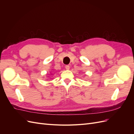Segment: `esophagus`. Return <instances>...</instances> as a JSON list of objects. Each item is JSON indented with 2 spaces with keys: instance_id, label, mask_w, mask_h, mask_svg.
Masks as SVG:
<instances>
[{
  "instance_id": "esophagus-1",
  "label": "esophagus",
  "mask_w": 134,
  "mask_h": 134,
  "mask_svg": "<svg viewBox=\"0 0 134 134\" xmlns=\"http://www.w3.org/2000/svg\"><path fill=\"white\" fill-rule=\"evenodd\" d=\"M65 69H66V70H69L70 66H69V65H66V66H65Z\"/></svg>"
}]
</instances>
